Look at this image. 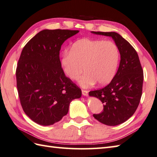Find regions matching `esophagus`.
I'll return each mask as SVG.
<instances>
[{
    "mask_svg": "<svg viewBox=\"0 0 157 157\" xmlns=\"http://www.w3.org/2000/svg\"><path fill=\"white\" fill-rule=\"evenodd\" d=\"M82 95H85V96H87L88 95V94H89V91H87V90H82Z\"/></svg>",
    "mask_w": 157,
    "mask_h": 157,
    "instance_id": "1",
    "label": "esophagus"
}]
</instances>
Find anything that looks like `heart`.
Masks as SVG:
<instances>
[{"instance_id": "1", "label": "heart", "mask_w": 157, "mask_h": 157, "mask_svg": "<svg viewBox=\"0 0 157 157\" xmlns=\"http://www.w3.org/2000/svg\"><path fill=\"white\" fill-rule=\"evenodd\" d=\"M119 51L110 40L82 38L73 43L68 54H64L61 64L66 76L72 80H79L83 87H89L98 82L105 85L116 75L119 62Z\"/></svg>"}]
</instances>
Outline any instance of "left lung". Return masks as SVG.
Returning a JSON list of instances; mask_svg holds the SVG:
<instances>
[{"instance_id": "8db88e82", "label": "left lung", "mask_w": 157, "mask_h": 157, "mask_svg": "<svg viewBox=\"0 0 157 157\" xmlns=\"http://www.w3.org/2000/svg\"><path fill=\"white\" fill-rule=\"evenodd\" d=\"M91 33L111 36L120 52V64L114 78L105 87L89 93L104 104L101 113L93 115L95 119L108 126L118 125L129 119L138 106L142 94L143 70L136 51L119 34Z\"/></svg>"}]
</instances>
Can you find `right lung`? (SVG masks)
<instances>
[{
	"label": "right lung",
	"instance_id": "add662e5",
	"mask_svg": "<svg viewBox=\"0 0 157 157\" xmlns=\"http://www.w3.org/2000/svg\"><path fill=\"white\" fill-rule=\"evenodd\" d=\"M78 30H43L22 49L16 68L17 88L24 113L47 126L67 114L70 103L81 89L65 76L59 59L61 46Z\"/></svg>",
	"mask_w": 157,
	"mask_h": 157
}]
</instances>
